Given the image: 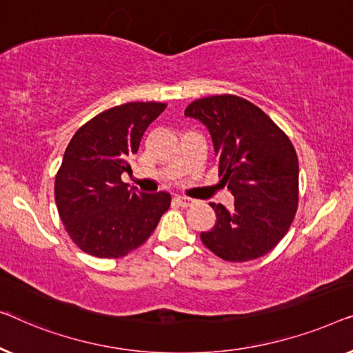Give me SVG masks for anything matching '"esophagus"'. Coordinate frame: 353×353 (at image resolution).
Segmentation results:
<instances>
[{
	"label": "esophagus",
	"mask_w": 353,
	"mask_h": 353,
	"mask_svg": "<svg viewBox=\"0 0 353 353\" xmlns=\"http://www.w3.org/2000/svg\"><path fill=\"white\" fill-rule=\"evenodd\" d=\"M174 200L183 208H188V206L193 205V200H190V198H187V196H176Z\"/></svg>",
	"instance_id": "1"
}]
</instances>
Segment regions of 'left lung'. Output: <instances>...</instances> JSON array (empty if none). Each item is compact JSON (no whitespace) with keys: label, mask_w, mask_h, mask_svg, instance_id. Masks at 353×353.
<instances>
[{"label":"left lung","mask_w":353,"mask_h":353,"mask_svg":"<svg viewBox=\"0 0 353 353\" xmlns=\"http://www.w3.org/2000/svg\"><path fill=\"white\" fill-rule=\"evenodd\" d=\"M185 117L211 134L219 176L235 203H210L216 224L201 232L208 250L228 262L267 254L290 230L299 201V161L285 132L259 107L232 94L193 101Z\"/></svg>","instance_id":"1"}]
</instances>
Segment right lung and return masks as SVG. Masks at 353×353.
<instances>
[{"instance_id":"add662e5","label":"right lung","mask_w":353,"mask_h":353,"mask_svg":"<svg viewBox=\"0 0 353 353\" xmlns=\"http://www.w3.org/2000/svg\"><path fill=\"white\" fill-rule=\"evenodd\" d=\"M161 102H128L99 113L72 137L54 185L59 216L79 250L101 259L126 256L147 241L171 205L168 192L128 188L123 172Z\"/></svg>"}]
</instances>
